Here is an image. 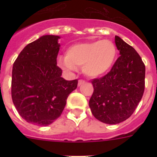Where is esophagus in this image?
I'll return each instance as SVG.
<instances>
[{
  "mask_svg": "<svg viewBox=\"0 0 157 157\" xmlns=\"http://www.w3.org/2000/svg\"><path fill=\"white\" fill-rule=\"evenodd\" d=\"M84 83H85V81H83V80H79L78 82V86H82V84H84Z\"/></svg>",
  "mask_w": 157,
  "mask_h": 157,
  "instance_id": "obj_1",
  "label": "esophagus"
}]
</instances>
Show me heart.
Returning <instances> with one entry per match:
<instances>
[{
	"label": "heart",
	"mask_w": 157,
	"mask_h": 157,
	"mask_svg": "<svg viewBox=\"0 0 157 157\" xmlns=\"http://www.w3.org/2000/svg\"><path fill=\"white\" fill-rule=\"evenodd\" d=\"M66 56H59L58 63L62 68L73 71L82 67L83 73L91 78L107 74L114 65L117 48L109 40L78 43L69 47Z\"/></svg>",
	"instance_id": "b5f03b06"
}]
</instances>
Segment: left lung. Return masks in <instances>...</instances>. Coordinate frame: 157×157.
<instances>
[{"label":"left lung","instance_id":"1","mask_svg":"<svg viewBox=\"0 0 157 157\" xmlns=\"http://www.w3.org/2000/svg\"><path fill=\"white\" fill-rule=\"evenodd\" d=\"M115 42L120 56L106 75L93 80L94 90L89 101L94 117L107 124L127 120L145 90V67L139 54L119 36Z\"/></svg>","mask_w":157,"mask_h":157}]
</instances>
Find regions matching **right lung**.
I'll return each mask as SVG.
<instances>
[{"instance_id":"add662e5","label":"right lung","mask_w":157,"mask_h":157,"mask_svg":"<svg viewBox=\"0 0 157 157\" xmlns=\"http://www.w3.org/2000/svg\"><path fill=\"white\" fill-rule=\"evenodd\" d=\"M57 35H43L24 47L12 67V98L27 123L45 127L60 116L78 80L61 77Z\"/></svg>"}]
</instances>
